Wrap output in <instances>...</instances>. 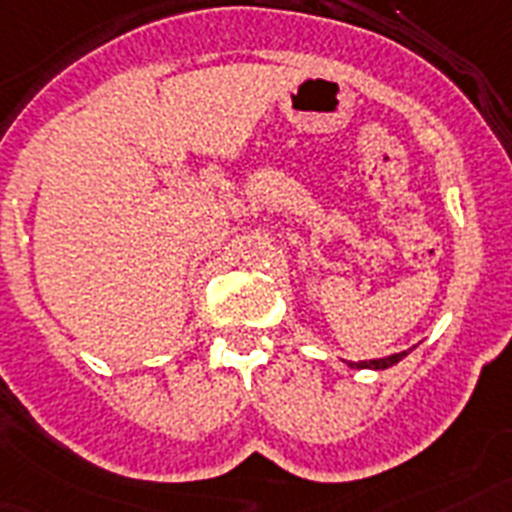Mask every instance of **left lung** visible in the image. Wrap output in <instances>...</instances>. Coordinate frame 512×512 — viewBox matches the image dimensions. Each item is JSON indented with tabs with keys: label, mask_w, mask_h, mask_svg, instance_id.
Masks as SVG:
<instances>
[{
	"label": "left lung",
	"mask_w": 512,
	"mask_h": 512,
	"mask_svg": "<svg viewBox=\"0 0 512 512\" xmlns=\"http://www.w3.org/2000/svg\"><path fill=\"white\" fill-rule=\"evenodd\" d=\"M407 352H397V355H389V357H378V360H360V363H350V368H373V371H384V368H392V365L400 363Z\"/></svg>",
	"instance_id": "left-lung-1"
}]
</instances>
